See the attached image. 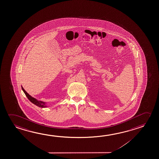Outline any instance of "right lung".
<instances>
[{
  "label": "right lung",
  "mask_w": 159,
  "mask_h": 159,
  "mask_svg": "<svg viewBox=\"0 0 159 159\" xmlns=\"http://www.w3.org/2000/svg\"><path fill=\"white\" fill-rule=\"evenodd\" d=\"M21 89H22L23 91H24V94H25L26 97L28 98V99H29L30 102H31L33 104H34V105H37V106L40 107H47V105H46L45 102L38 101L37 99H35L33 97L30 96L29 94H28L22 86H21Z\"/></svg>",
  "instance_id": "1"
}]
</instances>
